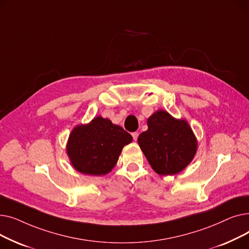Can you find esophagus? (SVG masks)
Instances as JSON below:
<instances>
[{
    "instance_id": "obj_1",
    "label": "esophagus",
    "mask_w": 249,
    "mask_h": 249,
    "mask_svg": "<svg viewBox=\"0 0 249 249\" xmlns=\"http://www.w3.org/2000/svg\"><path fill=\"white\" fill-rule=\"evenodd\" d=\"M138 135H139V134H138V132H133V133H132V137H133V139H134L135 141L137 140V138H138Z\"/></svg>"
}]
</instances>
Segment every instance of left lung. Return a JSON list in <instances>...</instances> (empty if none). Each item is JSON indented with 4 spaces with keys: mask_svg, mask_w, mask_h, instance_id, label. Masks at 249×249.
Returning <instances> with one entry per match:
<instances>
[{
    "mask_svg": "<svg viewBox=\"0 0 249 249\" xmlns=\"http://www.w3.org/2000/svg\"><path fill=\"white\" fill-rule=\"evenodd\" d=\"M147 125L138 143L151 167L160 176L180 173L197 150V140L187 121L160 110L148 118Z\"/></svg>",
    "mask_w": 249,
    "mask_h": 249,
    "instance_id": "left-lung-1",
    "label": "left lung"
}]
</instances>
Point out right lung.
<instances>
[{
	"instance_id": "obj_1",
	"label": "right lung",
	"mask_w": 249,
	"mask_h": 249,
	"mask_svg": "<svg viewBox=\"0 0 249 249\" xmlns=\"http://www.w3.org/2000/svg\"><path fill=\"white\" fill-rule=\"evenodd\" d=\"M131 141L132 136L121 126L96 117L89 124L76 126L72 130L67 151L77 172L102 176L111 172L123 146Z\"/></svg>"
}]
</instances>
